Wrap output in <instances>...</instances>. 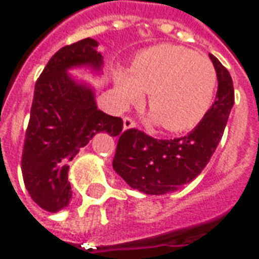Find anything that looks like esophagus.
Masks as SVG:
<instances>
[{"mask_svg": "<svg viewBox=\"0 0 259 259\" xmlns=\"http://www.w3.org/2000/svg\"><path fill=\"white\" fill-rule=\"evenodd\" d=\"M133 127H136L135 120H133L132 118H129V116L123 118V129L127 130V129H133Z\"/></svg>", "mask_w": 259, "mask_h": 259, "instance_id": "34e87169", "label": "esophagus"}]
</instances>
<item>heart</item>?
<instances>
[{"label": "heart", "mask_w": 259, "mask_h": 259, "mask_svg": "<svg viewBox=\"0 0 259 259\" xmlns=\"http://www.w3.org/2000/svg\"><path fill=\"white\" fill-rule=\"evenodd\" d=\"M217 87L211 61L189 48L159 44L141 51L132 69L115 73L116 102L122 109L140 104L148 93V120L180 133L195 127L209 111Z\"/></svg>", "instance_id": "heart-1"}]
</instances>
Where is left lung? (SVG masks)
<instances>
[{
	"mask_svg": "<svg viewBox=\"0 0 259 259\" xmlns=\"http://www.w3.org/2000/svg\"><path fill=\"white\" fill-rule=\"evenodd\" d=\"M209 59L217 70L215 102L189 135L174 140H157L137 129L119 135L112 166L132 189L151 195L174 193L209 162L234 104L232 76L212 54Z\"/></svg>",
	"mask_w": 259,
	"mask_h": 259,
	"instance_id": "8db88e82",
	"label": "left lung"
}]
</instances>
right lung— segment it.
Here are the masks:
<instances>
[{
    "label": "right lung",
    "instance_id": "obj_1",
    "mask_svg": "<svg viewBox=\"0 0 259 259\" xmlns=\"http://www.w3.org/2000/svg\"><path fill=\"white\" fill-rule=\"evenodd\" d=\"M104 57L98 41L84 38L61 48L37 80L26 130L22 175L31 200L48 212H58L72 198L69 161L81 147L105 132L120 135L123 120L98 109L94 87L69 73L83 68L100 76Z\"/></svg>",
    "mask_w": 259,
    "mask_h": 259
}]
</instances>
